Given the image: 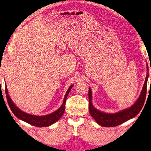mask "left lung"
Here are the masks:
<instances>
[{
    "label": "left lung",
    "instance_id": "1",
    "mask_svg": "<svg viewBox=\"0 0 151 151\" xmlns=\"http://www.w3.org/2000/svg\"><path fill=\"white\" fill-rule=\"evenodd\" d=\"M147 76L145 81L143 85L141 93L140 94L139 99L137 101L129 108L122 109L115 113H107L103 111H99L94 106L92 103V91L89 88L88 91V101H89V112L91 116L95 120V121L99 125L104 127H116L126 122L129 120L134 118L139 113L140 110L142 108L145 103V98L147 94V86L148 78H149V68L147 65Z\"/></svg>",
    "mask_w": 151,
    "mask_h": 151
}]
</instances>
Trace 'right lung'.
I'll use <instances>...</instances> for the list:
<instances>
[{"instance_id":"1","label":"right lung","mask_w":151,"mask_h":151,"mask_svg":"<svg viewBox=\"0 0 151 151\" xmlns=\"http://www.w3.org/2000/svg\"><path fill=\"white\" fill-rule=\"evenodd\" d=\"M74 85L70 86V87L68 88L64 98L63 103L62 105L57 111H54L52 113L47 114V115L44 116H37L34 115V114H28L27 112L22 111L20 110L19 107L17 106L16 104L12 102V99L10 97L8 92V89H7L6 85V89H5V92H6V96L7 99V101H8L9 105L11 108L12 112H13V114L16 116L18 119H19L22 121L27 122L30 124H32L33 126L37 127H48L52 125V124L55 123L56 122H57L58 120L60 119V117L65 112V103L66 97H67L68 93L70 91L71 88L73 87Z\"/></svg>"}]
</instances>
